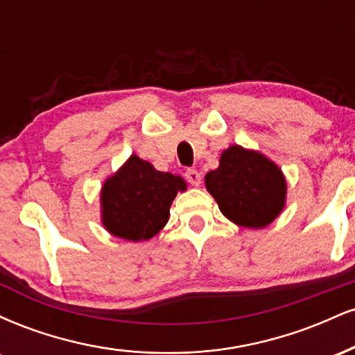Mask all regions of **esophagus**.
<instances>
[{"label": "esophagus", "instance_id": "1", "mask_svg": "<svg viewBox=\"0 0 355 355\" xmlns=\"http://www.w3.org/2000/svg\"><path fill=\"white\" fill-rule=\"evenodd\" d=\"M185 178H187V182H189L190 185H193V187H198L202 183V175L198 173L197 170H193V168L187 170Z\"/></svg>", "mask_w": 355, "mask_h": 355}]
</instances>
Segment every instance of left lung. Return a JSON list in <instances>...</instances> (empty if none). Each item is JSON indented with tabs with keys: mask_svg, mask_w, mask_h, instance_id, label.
Listing matches in <instances>:
<instances>
[{
	"mask_svg": "<svg viewBox=\"0 0 355 355\" xmlns=\"http://www.w3.org/2000/svg\"><path fill=\"white\" fill-rule=\"evenodd\" d=\"M205 185L220 211L245 229H262L274 222L284 209L287 191L274 162L239 145L222 153L218 168L205 175Z\"/></svg>",
	"mask_w": 355,
	"mask_h": 355,
	"instance_id": "1",
	"label": "left lung"
}]
</instances>
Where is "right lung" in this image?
I'll return each instance as SVG.
<instances>
[{"label": "right lung", "mask_w": 355, "mask_h": 355, "mask_svg": "<svg viewBox=\"0 0 355 355\" xmlns=\"http://www.w3.org/2000/svg\"><path fill=\"white\" fill-rule=\"evenodd\" d=\"M185 182L172 173L158 172L152 164L132 155L101 190L103 225L115 237L148 240L168 222L170 205Z\"/></svg>", "instance_id": "add662e5"}]
</instances>
